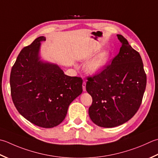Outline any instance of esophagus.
Segmentation results:
<instances>
[{"label":"esophagus","instance_id":"34e87169","mask_svg":"<svg viewBox=\"0 0 158 158\" xmlns=\"http://www.w3.org/2000/svg\"><path fill=\"white\" fill-rule=\"evenodd\" d=\"M82 86H83V92H85L86 91V88H85L86 83H85V82H83L82 83Z\"/></svg>","mask_w":158,"mask_h":158}]
</instances>
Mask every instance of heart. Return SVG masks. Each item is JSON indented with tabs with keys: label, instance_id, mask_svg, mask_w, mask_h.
Listing matches in <instances>:
<instances>
[{
	"label": "heart",
	"instance_id": "b5f03b06",
	"mask_svg": "<svg viewBox=\"0 0 158 158\" xmlns=\"http://www.w3.org/2000/svg\"><path fill=\"white\" fill-rule=\"evenodd\" d=\"M110 57L109 52L103 51L95 55L85 64V70L89 74L95 75L101 73L107 66Z\"/></svg>",
	"mask_w": 158,
	"mask_h": 158
}]
</instances>
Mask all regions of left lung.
I'll return each instance as SVG.
<instances>
[{
  "instance_id": "8db88e82",
  "label": "left lung",
  "mask_w": 158,
  "mask_h": 158,
  "mask_svg": "<svg viewBox=\"0 0 158 158\" xmlns=\"http://www.w3.org/2000/svg\"><path fill=\"white\" fill-rule=\"evenodd\" d=\"M121 47L111 65L98 75L88 77L86 90L92 98L89 118L95 125L110 128L124 124L140 107L147 76L139 52L121 35Z\"/></svg>"
}]
</instances>
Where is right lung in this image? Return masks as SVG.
Wrapping results in <instances>:
<instances>
[{"label":"right lung","mask_w":158,"mask_h":158,"mask_svg":"<svg viewBox=\"0 0 158 158\" xmlns=\"http://www.w3.org/2000/svg\"><path fill=\"white\" fill-rule=\"evenodd\" d=\"M45 40L40 36L20 51L11 71L10 86L18 112L34 125L52 128L63 121L70 104L82 93L83 80L41 60Z\"/></svg>","instance_id":"obj_1"}]
</instances>
